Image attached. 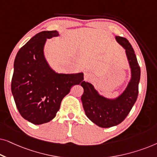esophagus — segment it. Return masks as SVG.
Wrapping results in <instances>:
<instances>
[{"mask_svg": "<svg viewBox=\"0 0 157 157\" xmlns=\"http://www.w3.org/2000/svg\"><path fill=\"white\" fill-rule=\"evenodd\" d=\"M91 78H92L91 75L90 74L89 72H86L85 73V74H84V79H85V80L89 81V80H91Z\"/></svg>", "mask_w": 157, "mask_h": 157, "instance_id": "obj_1", "label": "esophagus"}]
</instances>
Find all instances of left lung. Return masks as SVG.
Wrapping results in <instances>:
<instances>
[{
	"instance_id": "left-lung-1",
	"label": "left lung",
	"mask_w": 157,
	"mask_h": 157,
	"mask_svg": "<svg viewBox=\"0 0 157 157\" xmlns=\"http://www.w3.org/2000/svg\"><path fill=\"white\" fill-rule=\"evenodd\" d=\"M116 40L125 49L132 74L123 93L111 99L100 95L91 83L86 81L81 83L83 88L81 101L86 115L93 123L102 128L111 127L121 123L130 112L139 94L141 70L134 49L126 38L116 36Z\"/></svg>"
}]
</instances>
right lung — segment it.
<instances>
[{"instance_id":"add662e5","label":"right lung","mask_w":157,"mask_h":157,"mask_svg":"<svg viewBox=\"0 0 157 157\" xmlns=\"http://www.w3.org/2000/svg\"><path fill=\"white\" fill-rule=\"evenodd\" d=\"M57 31H42L31 38L17 53L11 81L16 107L23 119L36 125L51 121L71 88L84 81L83 73L58 74L44 56L47 38Z\"/></svg>"}]
</instances>
